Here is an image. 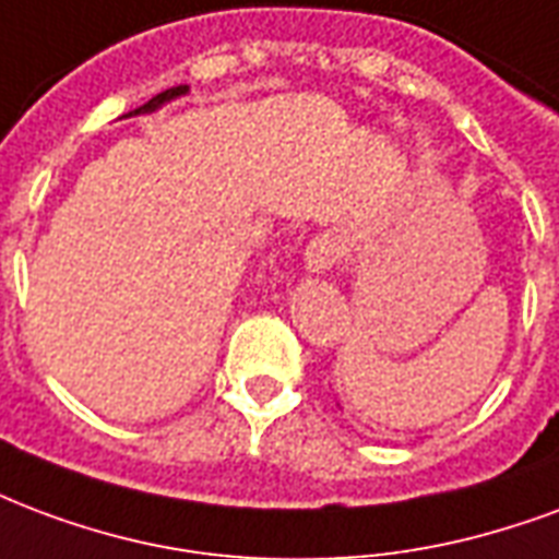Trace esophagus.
Here are the masks:
<instances>
[{
    "instance_id": "esophagus-1",
    "label": "esophagus",
    "mask_w": 559,
    "mask_h": 559,
    "mask_svg": "<svg viewBox=\"0 0 559 559\" xmlns=\"http://www.w3.org/2000/svg\"><path fill=\"white\" fill-rule=\"evenodd\" d=\"M343 254H346V239H343L337 230H325L320 237H313L311 242H308V248H305V266H308V272L322 275V272H329Z\"/></svg>"
}]
</instances>
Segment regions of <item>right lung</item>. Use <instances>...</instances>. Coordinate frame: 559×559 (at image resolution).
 Wrapping results in <instances>:
<instances>
[{
    "instance_id": "right-lung-1",
    "label": "right lung",
    "mask_w": 559,
    "mask_h": 559,
    "mask_svg": "<svg viewBox=\"0 0 559 559\" xmlns=\"http://www.w3.org/2000/svg\"><path fill=\"white\" fill-rule=\"evenodd\" d=\"M186 85H175V88H165L163 94H156V97H153V100H147L144 103V106H139V109L135 111H130V115H142V111H153V109H159V106H163L165 100H175V97H180V94H186Z\"/></svg>"
}]
</instances>
